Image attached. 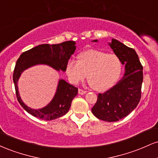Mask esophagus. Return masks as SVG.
Masks as SVG:
<instances>
[{
    "label": "esophagus",
    "instance_id": "34e87169",
    "mask_svg": "<svg viewBox=\"0 0 158 158\" xmlns=\"http://www.w3.org/2000/svg\"><path fill=\"white\" fill-rule=\"evenodd\" d=\"M78 93H79V94H80V95H84V94H86V91L84 90L79 89V90H78Z\"/></svg>",
    "mask_w": 158,
    "mask_h": 158
}]
</instances>
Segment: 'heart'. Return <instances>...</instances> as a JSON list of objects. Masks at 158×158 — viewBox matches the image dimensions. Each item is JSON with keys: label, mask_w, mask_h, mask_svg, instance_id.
<instances>
[{"label": "heart", "mask_w": 158, "mask_h": 158, "mask_svg": "<svg viewBox=\"0 0 158 158\" xmlns=\"http://www.w3.org/2000/svg\"><path fill=\"white\" fill-rule=\"evenodd\" d=\"M79 59H70L65 68L69 80L73 84L83 80L88 73L90 86L98 91H104L111 88L120 77L122 62L115 54L90 50L81 52Z\"/></svg>", "instance_id": "heart-1"}]
</instances>
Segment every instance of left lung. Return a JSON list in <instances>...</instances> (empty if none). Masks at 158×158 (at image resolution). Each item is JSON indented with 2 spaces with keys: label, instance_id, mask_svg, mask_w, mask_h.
Here are the masks:
<instances>
[{
  "label": "left lung",
  "instance_id": "obj_1",
  "mask_svg": "<svg viewBox=\"0 0 158 158\" xmlns=\"http://www.w3.org/2000/svg\"><path fill=\"white\" fill-rule=\"evenodd\" d=\"M97 42V40H94ZM115 55L125 64V73L114 87L98 94L92 113L106 122H116L128 115L137 106L141 98L143 79V66L134 49L112 39L108 44Z\"/></svg>",
  "mask_w": 158,
  "mask_h": 158
}]
</instances>
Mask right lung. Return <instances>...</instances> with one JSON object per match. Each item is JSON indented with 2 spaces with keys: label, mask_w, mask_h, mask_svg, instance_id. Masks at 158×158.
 I'll return each instance as SVG.
<instances>
[{
  "label": "right lung",
  "mask_w": 158,
  "mask_h": 158,
  "mask_svg": "<svg viewBox=\"0 0 158 158\" xmlns=\"http://www.w3.org/2000/svg\"><path fill=\"white\" fill-rule=\"evenodd\" d=\"M76 42L68 41L58 44H41L23 52L15 64L13 81L18 101L21 107L34 117L44 120H52L68 112L72 100L77 95L78 88L64 79H59L54 97L48 106L41 109H33L23 103L18 88V81L23 70L37 64H47L56 70L66 71V64L76 50Z\"/></svg>",
  "instance_id": "right-lung-1"
}]
</instances>
